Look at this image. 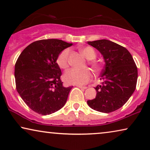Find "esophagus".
<instances>
[{"mask_svg":"<svg viewBox=\"0 0 150 150\" xmlns=\"http://www.w3.org/2000/svg\"><path fill=\"white\" fill-rule=\"evenodd\" d=\"M76 87L81 88V89H87V87H85V86H81V85H76Z\"/></svg>","mask_w":150,"mask_h":150,"instance_id":"esophagus-1","label":"esophagus"}]
</instances>
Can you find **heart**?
Returning <instances> with one entry per match:
<instances>
[{"label": "heart", "instance_id": "b5f03b06", "mask_svg": "<svg viewBox=\"0 0 150 150\" xmlns=\"http://www.w3.org/2000/svg\"><path fill=\"white\" fill-rule=\"evenodd\" d=\"M81 52L87 58L88 60H93L96 57V53L93 48L89 46H86L81 49ZM70 50L66 48L61 51L59 54L57 59V63L61 68L65 69L68 67L69 65V54ZM91 64L92 67L96 70H99L100 65L95 61H91ZM92 74L89 69H78L72 68L65 71L64 74V80L67 84L69 85H81L87 83L91 79Z\"/></svg>", "mask_w": 150, "mask_h": 150}]
</instances>
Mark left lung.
Instances as JSON below:
<instances>
[{
  "label": "left lung",
  "instance_id": "left-lung-1",
  "mask_svg": "<svg viewBox=\"0 0 150 150\" xmlns=\"http://www.w3.org/2000/svg\"><path fill=\"white\" fill-rule=\"evenodd\" d=\"M87 43L101 53L105 62L100 79L103 83L95 87L96 98L87 104L99 112L115 111L124 105L136 89L137 65L129 51L116 43L107 40Z\"/></svg>",
  "mask_w": 150,
  "mask_h": 150
}]
</instances>
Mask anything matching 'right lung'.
<instances>
[{
	"label": "right lung",
	"mask_w": 150,
	"mask_h": 150,
	"mask_svg": "<svg viewBox=\"0 0 150 150\" xmlns=\"http://www.w3.org/2000/svg\"><path fill=\"white\" fill-rule=\"evenodd\" d=\"M71 45L56 39L38 40L24 48L18 58L14 72L16 89L35 112L52 114L66 103L72 87L63 86L57 59Z\"/></svg>",
	"instance_id": "obj_1"
}]
</instances>
